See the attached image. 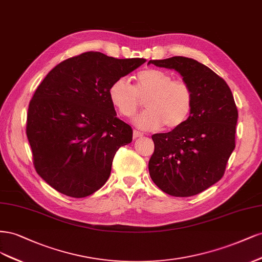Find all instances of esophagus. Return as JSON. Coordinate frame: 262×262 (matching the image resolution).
<instances>
[{
    "label": "esophagus",
    "mask_w": 262,
    "mask_h": 262,
    "mask_svg": "<svg viewBox=\"0 0 262 262\" xmlns=\"http://www.w3.org/2000/svg\"><path fill=\"white\" fill-rule=\"evenodd\" d=\"M141 136H143V134L141 133V132H138V130H134L133 132V137L136 139V138H138V137H141Z\"/></svg>",
    "instance_id": "1"
}]
</instances>
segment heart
Masks as SVG:
<instances>
[{
	"mask_svg": "<svg viewBox=\"0 0 262 262\" xmlns=\"http://www.w3.org/2000/svg\"><path fill=\"white\" fill-rule=\"evenodd\" d=\"M110 102L123 117H132L145 101L147 111L135 119L137 127L155 130L165 125L176 128L186 122L193 105V92L187 81L173 79L172 75L159 69H147L135 76L132 86L122 77L108 88Z\"/></svg>",
	"mask_w": 262,
	"mask_h": 262,
	"instance_id": "b5f03b06",
	"label": "heart"
}]
</instances>
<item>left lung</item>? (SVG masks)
<instances>
[{
  "mask_svg": "<svg viewBox=\"0 0 262 262\" xmlns=\"http://www.w3.org/2000/svg\"><path fill=\"white\" fill-rule=\"evenodd\" d=\"M150 63L179 72L193 92L186 122L152 135L151 180L171 196L197 195L222 179L235 148L238 112L232 91L220 76L192 58L173 56Z\"/></svg>",
  "mask_w": 262,
  "mask_h": 262,
  "instance_id": "obj_1",
  "label": "left lung"
}]
</instances>
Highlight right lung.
<instances>
[{
  "label": "right lung",
  "instance_id": "obj_1",
  "mask_svg": "<svg viewBox=\"0 0 262 262\" xmlns=\"http://www.w3.org/2000/svg\"><path fill=\"white\" fill-rule=\"evenodd\" d=\"M145 62L90 51L57 64L41 81L29 102L26 134L33 165L50 186L83 198L105 184L116 151L133 139L108 88Z\"/></svg>",
  "mask_w": 262,
  "mask_h": 262
}]
</instances>
